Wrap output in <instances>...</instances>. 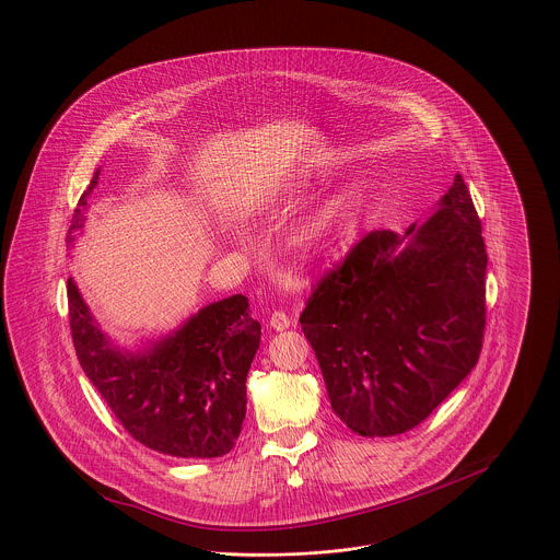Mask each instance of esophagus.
<instances>
[{
  "label": "esophagus",
  "instance_id": "obj_1",
  "mask_svg": "<svg viewBox=\"0 0 560 560\" xmlns=\"http://www.w3.org/2000/svg\"><path fill=\"white\" fill-rule=\"evenodd\" d=\"M290 325H292V320H290V316L285 312H272L270 327L275 331H285V329H290Z\"/></svg>",
  "mask_w": 560,
  "mask_h": 560
}]
</instances>
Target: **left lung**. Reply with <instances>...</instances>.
Here are the masks:
<instances>
[{
  "label": "left lung",
  "mask_w": 560,
  "mask_h": 560,
  "mask_svg": "<svg viewBox=\"0 0 560 560\" xmlns=\"http://www.w3.org/2000/svg\"><path fill=\"white\" fill-rule=\"evenodd\" d=\"M487 250L463 177L427 223L370 231L303 314L337 418L361 438L424 422L471 372L485 337Z\"/></svg>",
  "instance_id": "obj_1"
}]
</instances>
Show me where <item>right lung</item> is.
Here are the masks:
<instances>
[{
    "mask_svg": "<svg viewBox=\"0 0 560 560\" xmlns=\"http://www.w3.org/2000/svg\"><path fill=\"white\" fill-rule=\"evenodd\" d=\"M97 179L100 171L78 201L69 244L84 224ZM67 296L80 365L136 442L179 458H214L235 446L246 416V374L261 337L246 296L203 307L142 352L113 346L73 279Z\"/></svg>",
    "mask_w": 560,
    "mask_h": 560,
    "instance_id": "right-lung-1",
    "label": "right lung"
}]
</instances>
